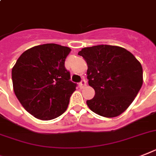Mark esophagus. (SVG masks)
Segmentation results:
<instances>
[{
    "instance_id": "esophagus-1",
    "label": "esophagus",
    "mask_w": 156,
    "mask_h": 156,
    "mask_svg": "<svg viewBox=\"0 0 156 156\" xmlns=\"http://www.w3.org/2000/svg\"><path fill=\"white\" fill-rule=\"evenodd\" d=\"M86 85H87V81L83 79L80 81V83H79V87L80 88H83V87H85Z\"/></svg>"
}]
</instances>
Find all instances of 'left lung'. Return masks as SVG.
<instances>
[{"label":"left lung","instance_id":"obj_1","mask_svg":"<svg viewBox=\"0 0 156 156\" xmlns=\"http://www.w3.org/2000/svg\"><path fill=\"white\" fill-rule=\"evenodd\" d=\"M87 64L88 84L95 96L87 100L96 114L112 118L130 106L143 84L141 64L129 51L119 46L96 45L78 52Z\"/></svg>","mask_w":156,"mask_h":156}]
</instances>
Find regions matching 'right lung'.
I'll return each instance as SVG.
<instances>
[{
	"mask_svg": "<svg viewBox=\"0 0 156 156\" xmlns=\"http://www.w3.org/2000/svg\"><path fill=\"white\" fill-rule=\"evenodd\" d=\"M70 51L56 44L35 46L23 52L12 69L16 98L37 119H55L69 106L76 87L64 67Z\"/></svg>",
	"mask_w": 156,
	"mask_h": 156,
	"instance_id": "obj_1",
	"label": "right lung"
}]
</instances>
